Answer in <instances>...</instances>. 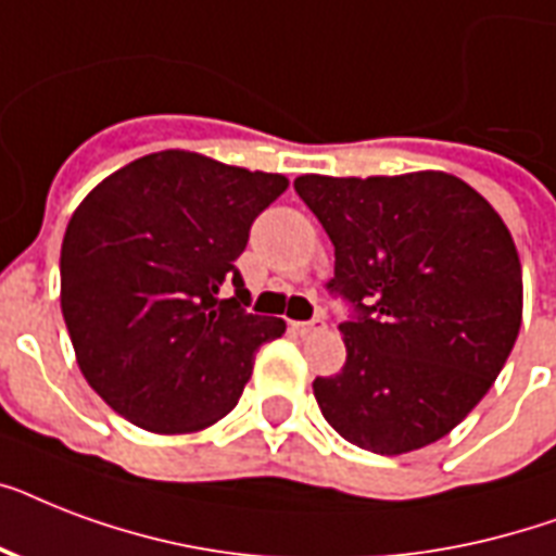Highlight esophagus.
I'll return each instance as SVG.
<instances>
[{"mask_svg":"<svg viewBox=\"0 0 556 556\" xmlns=\"http://www.w3.org/2000/svg\"><path fill=\"white\" fill-rule=\"evenodd\" d=\"M291 331L294 334H300V338H312V334H320V331H326V320H305V323H291Z\"/></svg>","mask_w":556,"mask_h":556,"instance_id":"esophagus-1","label":"esophagus"}]
</instances>
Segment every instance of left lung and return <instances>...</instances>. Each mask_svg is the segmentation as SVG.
Masks as SVG:
<instances>
[{
    "mask_svg": "<svg viewBox=\"0 0 556 556\" xmlns=\"http://www.w3.org/2000/svg\"><path fill=\"white\" fill-rule=\"evenodd\" d=\"M334 244L346 364L314 380L355 447L401 456L444 439L493 387L522 323V265L500 213L462 178L300 176Z\"/></svg>",
    "mask_w": 556,
    "mask_h": 556,
    "instance_id": "8db88e82",
    "label": "left lung"
}]
</instances>
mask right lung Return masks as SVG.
Here are the masks:
<instances>
[{
  "label": "right lung",
  "instance_id": "add662e5",
  "mask_svg": "<svg viewBox=\"0 0 556 556\" xmlns=\"http://www.w3.org/2000/svg\"><path fill=\"white\" fill-rule=\"evenodd\" d=\"M288 178L199 152L126 164L74 210L60 251V305L77 366L126 421L161 435L199 432L242 395L279 317L248 314L233 262L253 218ZM225 285L237 294L217 296Z\"/></svg>",
  "mask_w": 556,
  "mask_h": 556
}]
</instances>
